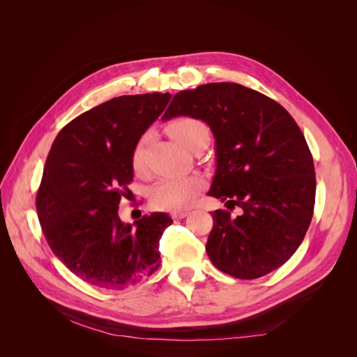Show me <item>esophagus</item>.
<instances>
[{
	"mask_svg": "<svg viewBox=\"0 0 357 357\" xmlns=\"http://www.w3.org/2000/svg\"><path fill=\"white\" fill-rule=\"evenodd\" d=\"M172 215V219H176V220H181V219H185L186 215H188V211H174L171 214Z\"/></svg>",
	"mask_w": 357,
	"mask_h": 357,
	"instance_id": "obj_1",
	"label": "esophagus"
}]
</instances>
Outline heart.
Wrapping results in <instances>:
<instances>
[{"mask_svg":"<svg viewBox=\"0 0 357 357\" xmlns=\"http://www.w3.org/2000/svg\"><path fill=\"white\" fill-rule=\"evenodd\" d=\"M168 132L178 144L192 150L202 142H208L210 132L204 122L193 117H178L168 125ZM146 143L147 135L139 139L132 153V168L142 174L146 167ZM204 188V181L198 176L168 177L160 180L153 188L150 201L160 210L178 211L189 207Z\"/></svg>","mask_w":357,"mask_h":357,"instance_id":"heart-1","label":"heart"}]
</instances>
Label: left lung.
Returning <instances> with one entry per match:
<instances>
[{"label":"left lung","mask_w":357,"mask_h":357,"mask_svg":"<svg viewBox=\"0 0 357 357\" xmlns=\"http://www.w3.org/2000/svg\"><path fill=\"white\" fill-rule=\"evenodd\" d=\"M201 119L215 138V174L208 195L229 211L213 213L205 250L235 278L274 271L296 252L312 219L316 176L299 126L286 109L238 83H207L174 95L164 121Z\"/></svg>","instance_id":"obj_1"}]
</instances>
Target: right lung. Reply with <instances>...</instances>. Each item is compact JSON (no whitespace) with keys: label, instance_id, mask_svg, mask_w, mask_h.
<instances>
[{"label":"right lung","instance_id":"right-lung-1","mask_svg":"<svg viewBox=\"0 0 357 357\" xmlns=\"http://www.w3.org/2000/svg\"><path fill=\"white\" fill-rule=\"evenodd\" d=\"M171 100L169 93L123 95L93 107L61 129L37 192L49 247L71 273L101 289L122 290L159 268V240L172 223L152 213L119 218L134 178L132 153Z\"/></svg>","mask_w":357,"mask_h":357}]
</instances>
